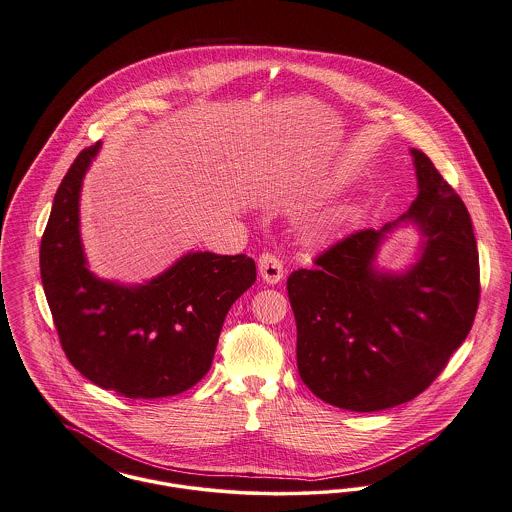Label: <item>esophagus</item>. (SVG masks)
Instances as JSON below:
<instances>
[{"mask_svg": "<svg viewBox=\"0 0 512 512\" xmlns=\"http://www.w3.org/2000/svg\"><path fill=\"white\" fill-rule=\"evenodd\" d=\"M258 272L262 275V279L270 285H277L283 279V264L277 256L273 254H262L258 260Z\"/></svg>", "mask_w": 512, "mask_h": 512, "instance_id": "esophagus-1", "label": "esophagus"}]
</instances>
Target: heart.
Returning a JSON list of instances; mask_svg holds the SVG:
<instances>
[{"label":"heart","mask_w":512,"mask_h":512,"mask_svg":"<svg viewBox=\"0 0 512 512\" xmlns=\"http://www.w3.org/2000/svg\"><path fill=\"white\" fill-rule=\"evenodd\" d=\"M343 213H334V215H330V217H326V219H322L318 225H316V229L312 231V235H320L322 231H326V229H332V227H336L338 223L343 221Z\"/></svg>","instance_id":"heart-1"}]
</instances>
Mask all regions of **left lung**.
<instances>
[{"label": "left lung", "mask_w": 512, "mask_h": 512, "mask_svg": "<svg viewBox=\"0 0 512 512\" xmlns=\"http://www.w3.org/2000/svg\"><path fill=\"white\" fill-rule=\"evenodd\" d=\"M417 198L380 231H359L297 270L287 291L297 367L314 396L349 411L406 404L441 375L472 330L479 256L470 213L431 159L409 149ZM411 224L422 242L402 273L375 268L381 242Z\"/></svg>", "instance_id": "1"}]
</instances>
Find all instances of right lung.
Here are the masks:
<instances>
[{
	"instance_id": "1",
	"label": "right lung",
	"mask_w": 512,
	"mask_h": 512,
	"mask_svg": "<svg viewBox=\"0 0 512 512\" xmlns=\"http://www.w3.org/2000/svg\"><path fill=\"white\" fill-rule=\"evenodd\" d=\"M101 141L64 176L40 242V277L69 363L134 400L180 394L211 367L225 316L256 281L246 254L188 252L157 277L124 285L89 270L81 233L83 178Z\"/></svg>"
}]
</instances>
